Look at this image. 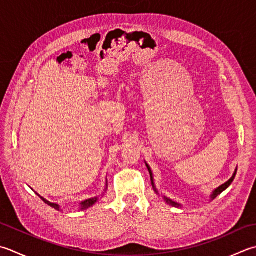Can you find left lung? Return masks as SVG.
<instances>
[{"instance_id": "left-lung-1", "label": "left lung", "mask_w": 256, "mask_h": 256, "mask_svg": "<svg viewBox=\"0 0 256 256\" xmlns=\"http://www.w3.org/2000/svg\"><path fill=\"white\" fill-rule=\"evenodd\" d=\"M145 165H146V168H148V172H150V175H151V181H152V185H153V188H154V191L156 192V194H158L156 188H155V184H154V182H153V173H152V170H151V168H150V165H148L146 162H145ZM236 171H238V168H235V172L233 173L232 178H230L228 182H225L224 184L220 185V186H218V188H215V190H214V191H213V192H212V194H211V196H210V198H211V201H212V200H214L215 198H216L218 195L221 194L223 191H225V190H226V188L230 186V185H231V183L234 181L235 175H236ZM164 200H165V202H166V203H168V204H170V205H172V206H174V208H182V205H181V204L178 203V202H175V201H173V200H171V198H166V196H164Z\"/></svg>"}]
</instances>
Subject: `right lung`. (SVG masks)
Wrapping results in <instances>:
<instances>
[{"label":"right lung","mask_w":256,"mask_h":256,"mask_svg":"<svg viewBox=\"0 0 256 256\" xmlns=\"http://www.w3.org/2000/svg\"><path fill=\"white\" fill-rule=\"evenodd\" d=\"M106 190H108V180H106V184H105V191H104V193L106 192ZM104 193H102L101 198L103 196ZM36 194H38V193H36ZM38 196L43 200V202H44V203H46L48 205H50V206L53 208H55V210H58V211H61V206H60V205H58V203H52V202H50V201H48L46 198H42L41 195H38ZM98 198H100V196H95V198H92L84 200V201H82L81 203H80V208H78V210H80V211H83V210H86V208H88L93 206V205L98 201Z\"/></svg>","instance_id":"add662e5"}]
</instances>
